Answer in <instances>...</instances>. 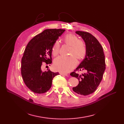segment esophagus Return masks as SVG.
<instances>
[{
	"label": "esophagus",
	"instance_id": "1",
	"mask_svg": "<svg viewBox=\"0 0 124 124\" xmlns=\"http://www.w3.org/2000/svg\"><path fill=\"white\" fill-rule=\"evenodd\" d=\"M60 74L62 75V76H68V74L67 73H60Z\"/></svg>",
	"mask_w": 124,
	"mask_h": 124
}]
</instances>
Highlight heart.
I'll return each mask as SVG.
<instances>
[{
	"label": "heart",
	"mask_w": 124,
	"mask_h": 124,
	"mask_svg": "<svg viewBox=\"0 0 124 124\" xmlns=\"http://www.w3.org/2000/svg\"><path fill=\"white\" fill-rule=\"evenodd\" d=\"M66 44L70 46L68 57L59 56L54 61V68L63 73L68 72L77 65V59H83L87 54V46L83 40L78 39V37L72 33H68L63 38ZM60 45L58 41H56L52 48V54L57 55L59 53Z\"/></svg>",
	"instance_id": "heart-1"
}]
</instances>
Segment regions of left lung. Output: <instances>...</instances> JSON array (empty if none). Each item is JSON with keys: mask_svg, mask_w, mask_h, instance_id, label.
I'll list each match as a JSON object with an SVG mask.
<instances>
[{"mask_svg": "<svg viewBox=\"0 0 124 124\" xmlns=\"http://www.w3.org/2000/svg\"><path fill=\"white\" fill-rule=\"evenodd\" d=\"M76 33L83 39L87 46V54L76 70L70 76L77 78L79 83L73 87V91L78 94L86 96L93 93L102 79L106 69L105 56L103 48L95 37L91 33L77 31ZM84 70L85 73L79 75L76 70Z\"/></svg>", "mask_w": 124, "mask_h": 124, "instance_id": "obj_1", "label": "left lung"}]
</instances>
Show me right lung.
Instances as JSON below:
<instances>
[{"label": "right lung", "mask_w": 124, "mask_h": 124, "mask_svg": "<svg viewBox=\"0 0 124 124\" xmlns=\"http://www.w3.org/2000/svg\"><path fill=\"white\" fill-rule=\"evenodd\" d=\"M65 29H47L37 35L26 46L21 61V74L25 84L32 92L43 93L49 90L58 72L49 69L43 72V62L52 63V48Z\"/></svg>", "instance_id": "obj_1"}]
</instances>
